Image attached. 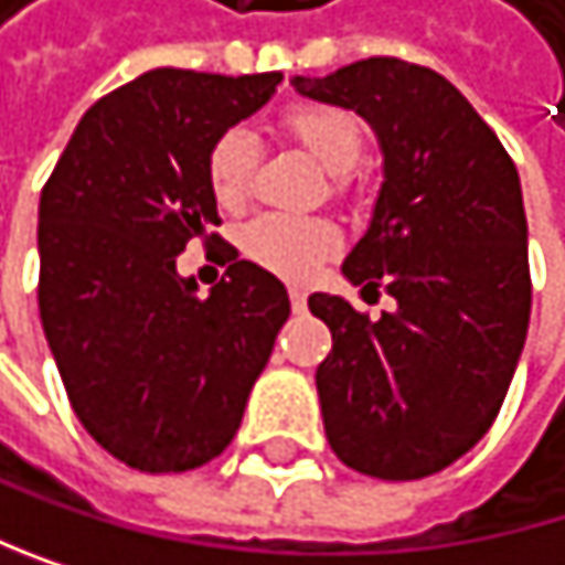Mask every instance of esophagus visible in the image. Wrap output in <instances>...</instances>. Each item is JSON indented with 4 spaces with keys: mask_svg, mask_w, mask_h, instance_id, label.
<instances>
[{
    "mask_svg": "<svg viewBox=\"0 0 565 565\" xmlns=\"http://www.w3.org/2000/svg\"><path fill=\"white\" fill-rule=\"evenodd\" d=\"M289 302H292V313H306V292L302 289H289Z\"/></svg>",
    "mask_w": 565,
    "mask_h": 565,
    "instance_id": "34e87169",
    "label": "esophagus"
}]
</instances>
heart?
Here are the masks:
<instances>
[{
	"instance_id": "1",
	"label": "heart",
	"mask_w": 565,
	"mask_h": 565,
	"mask_svg": "<svg viewBox=\"0 0 565 565\" xmlns=\"http://www.w3.org/2000/svg\"><path fill=\"white\" fill-rule=\"evenodd\" d=\"M282 130L333 174L337 188L347 184V174L363 158V127L343 107H327V104L289 107L282 117ZM256 164H259L256 137L242 127L225 130L212 145L205 164L215 202L225 209H238L252 191ZM238 245L256 266L282 279L306 282L340 248V232L323 218L259 215L238 232Z\"/></svg>"
}]
</instances>
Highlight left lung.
I'll return each instance as SVG.
<instances>
[{
    "mask_svg": "<svg viewBox=\"0 0 565 565\" xmlns=\"http://www.w3.org/2000/svg\"><path fill=\"white\" fill-rule=\"evenodd\" d=\"M302 97L374 127L384 184L343 259L353 286H384L397 309L371 320L343 296L309 309L333 333L317 366L327 441L384 482L425 478L486 438L529 330L522 184L495 130L451 83L397 56L330 76H292Z\"/></svg>",
    "mask_w": 565,
    "mask_h": 565,
    "instance_id": "1",
    "label": "left lung"
}]
</instances>
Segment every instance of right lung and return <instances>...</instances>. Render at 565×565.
<instances>
[{
    "mask_svg": "<svg viewBox=\"0 0 565 565\" xmlns=\"http://www.w3.org/2000/svg\"><path fill=\"white\" fill-rule=\"evenodd\" d=\"M282 73L151 70L76 124L40 194V320L90 438L137 471H188L235 438L289 317L286 286L223 242L209 297L177 276L218 225L215 140L269 104Z\"/></svg>",
    "mask_w": 565,
    "mask_h": 565,
    "instance_id": "right-lung-1",
    "label": "right lung"
}]
</instances>
